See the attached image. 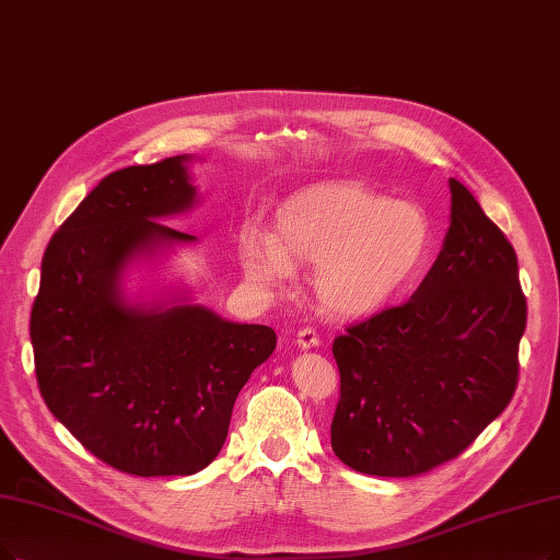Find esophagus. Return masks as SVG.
Masks as SVG:
<instances>
[{
    "label": "esophagus",
    "instance_id": "esophagus-1",
    "mask_svg": "<svg viewBox=\"0 0 560 560\" xmlns=\"http://www.w3.org/2000/svg\"><path fill=\"white\" fill-rule=\"evenodd\" d=\"M296 345H299L301 349H312V347H319V332H317L315 328H310V326L301 328V330L296 332Z\"/></svg>",
    "mask_w": 560,
    "mask_h": 560
}]
</instances>
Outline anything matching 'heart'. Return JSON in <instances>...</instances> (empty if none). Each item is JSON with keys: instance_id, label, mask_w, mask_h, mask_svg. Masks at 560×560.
Returning <instances> with one entry per match:
<instances>
[{"instance_id": "heart-1", "label": "heart", "mask_w": 560, "mask_h": 560, "mask_svg": "<svg viewBox=\"0 0 560 560\" xmlns=\"http://www.w3.org/2000/svg\"><path fill=\"white\" fill-rule=\"evenodd\" d=\"M432 248L434 225L418 205L358 184H324L280 205L273 234L245 228L238 264L257 287L284 282L294 264H315L312 287L322 307L361 317L409 287Z\"/></svg>"}]
</instances>
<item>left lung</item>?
Here are the masks:
<instances>
[{
  "mask_svg": "<svg viewBox=\"0 0 560 560\" xmlns=\"http://www.w3.org/2000/svg\"><path fill=\"white\" fill-rule=\"evenodd\" d=\"M448 186L451 228L413 296L332 342L330 445L358 474L411 478L459 457L517 388V255L466 186Z\"/></svg>",
  "mask_w": 560,
  "mask_h": 560,
  "instance_id": "1",
  "label": "left lung"
}]
</instances>
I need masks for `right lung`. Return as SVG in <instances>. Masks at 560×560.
I'll use <instances>...</instances> for the list:
<instances>
[{
	"label": "right lung",
	"instance_id": "add662e5",
	"mask_svg": "<svg viewBox=\"0 0 560 560\" xmlns=\"http://www.w3.org/2000/svg\"><path fill=\"white\" fill-rule=\"evenodd\" d=\"M188 155L107 174L50 238L30 335L52 416L117 471L155 478L209 466L236 395L276 349V330L202 305H130L126 266L195 236L163 218L195 205Z\"/></svg>",
	"mask_w": 560,
	"mask_h": 560
}]
</instances>
